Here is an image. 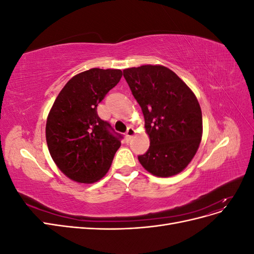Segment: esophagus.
Segmentation results:
<instances>
[{"label":"esophagus","mask_w":254,"mask_h":254,"mask_svg":"<svg viewBox=\"0 0 254 254\" xmlns=\"http://www.w3.org/2000/svg\"><path fill=\"white\" fill-rule=\"evenodd\" d=\"M134 134H135V130L131 127H129L126 131V140L130 141L134 136Z\"/></svg>","instance_id":"esophagus-1"}]
</instances>
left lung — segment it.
I'll return each mask as SVG.
<instances>
[{
  "instance_id": "left-lung-1",
  "label": "left lung",
  "mask_w": 254,
  "mask_h": 254,
  "mask_svg": "<svg viewBox=\"0 0 254 254\" xmlns=\"http://www.w3.org/2000/svg\"><path fill=\"white\" fill-rule=\"evenodd\" d=\"M141 106L150 146L137 157L157 177L181 173L199 148L202 113L197 97L178 75L163 65L146 64L123 70Z\"/></svg>"
}]
</instances>
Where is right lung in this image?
Masks as SVG:
<instances>
[{
    "mask_svg": "<svg viewBox=\"0 0 254 254\" xmlns=\"http://www.w3.org/2000/svg\"><path fill=\"white\" fill-rule=\"evenodd\" d=\"M122 71L90 68L68 80L54 102L45 137L51 157L67 178L94 183L109 171L122 137L97 114V106L119 83Z\"/></svg>",
    "mask_w": 254,
    "mask_h": 254,
    "instance_id": "add662e5",
    "label": "right lung"
}]
</instances>
